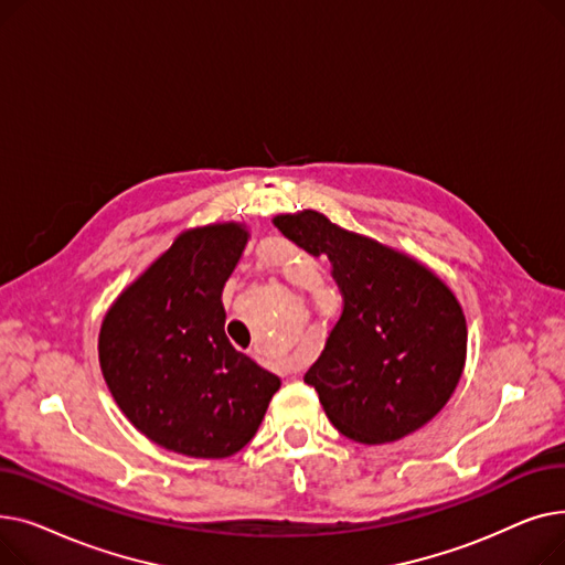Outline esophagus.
<instances>
[{
	"instance_id": "esophagus-1",
	"label": "esophagus",
	"mask_w": 565,
	"mask_h": 565,
	"mask_svg": "<svg viewBox=\"0 0 565 565\" xmlns=\"http://www.w3.org/2000/svg\"><path fill=\"white\" fill-rule=\"evenodd\" d=\"M295 373H298V366H295L290 360H286V362H279V375L288 377V375H295Z\"/></svg>"
}]
</instances>
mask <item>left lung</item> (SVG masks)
Here are the masks:
<instances>
[{"label":"left lung","mask_w":565,"mask_h":565,"mask_svg":"<svg viewBox=\"0 0 565 565\" xmlns=\"http://www.w3.org/2000/svg\"><path fill=\"white\" fill-rule=\"evenodd\" d=\"M311 256H328L343 311L305 382L334 428L362 444L426 426L456 392L467 358L465 313L426 265L322 213L277 215Z\"/></svg>","instance_id":"left-lung-1"}]
</instances>
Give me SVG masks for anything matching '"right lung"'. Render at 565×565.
<instances>
[{"label": "right lung", "mask_w": 565, "mask_h": 565, "mask_svg": "<svg viewBox=\"0 0 565 565\" xmlns=\"http://www.w3.org/2000/svg\"><path fill=\"white\" fill-rule=\"evenodd\" d=\"M247 241L235 222L181 233L103 320L98 358L116 405L169 451L237 454L281 387L224 332L222 290Z\"/></svg>", "instance_id": "1"}]
</instances>
